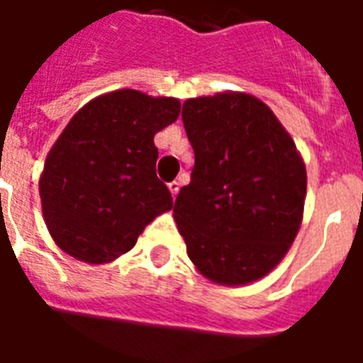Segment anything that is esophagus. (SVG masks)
I'll return each mask as SVG.
<instances>
[{"label":"esophagus","mask_w":363,"mask_h":363,"mask_svg":"<svg viewBox=\"0 0 363 363\" xmlns=\"http://www.w3.org/2000/svg\"><path fill=\"white\" fill-rule=\"evenodd\" d=\"M179 189H181V182H177V181L169 182V190H171V194H173V196L179 194Z\"/></svg>","instance_id":"obj_1"}]
</instances>
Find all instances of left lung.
Segmentation results:
<instances>
[{"mask_svg":"<svg viewBox=\"0 0 363 363\" xmlns=\"http://www.w3.org/2000/svg\"><path fill=\"white\" fill-rule=\"evenodd\" d=\"M182 122L194 167L173 212L186 255L218 284L259 280L284 259L303 216L307 174L296 143L245 93L189 99Z\"/></svg>","mask_w":363,"mask_h":363,"instance_id":"8db88e82","label":"left lung"}]
</instances>
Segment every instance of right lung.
Returning <instances> with one entry per match:
<instances>
[{
	"instance_id": "add662e5",
	"label": "right lung",
	"mask_w": 363,
	"mask_h": 363,
	"mask_svg": "<svg viewBox=\"0 0 363 363\" xmlns=\"http://www.w3.org/2000/svg\"><path fill=\"white\" fill-rule=\"evenodd\" d=\"M179 112L177 99L122 89L96 96L69 120L38 184L44 221L62 251L89 264L111 262L173 208L155 173L153 135Z\"/></svg>"
}]
</instances>
